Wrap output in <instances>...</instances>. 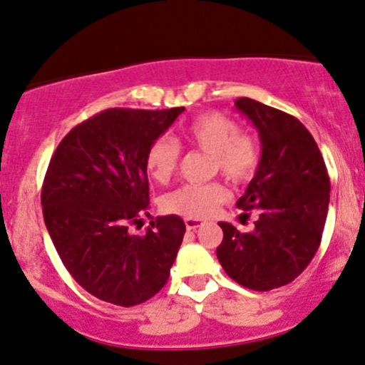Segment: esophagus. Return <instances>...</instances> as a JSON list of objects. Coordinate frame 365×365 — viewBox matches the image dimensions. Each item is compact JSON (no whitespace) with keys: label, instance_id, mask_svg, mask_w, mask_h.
<instances>
[{"label":"esophagus","instance_id":"obj_1","mask_svg":"<svg viewBox=\"0 0 365 365\" xmlns=\"http://www.w3.org/2000/svg\"><path fill=\"white\" fill-rule=\"evenodd\" d=\"M202 224H205V222H202L201 218H194V217H187L185 218V227L189 229V231H194V229L201 227Z\"/></svg>","mask_w":365,"mask_h":365}]
</instances>
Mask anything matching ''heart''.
<instances>
[{"mask_svg":"<svg viewBox=\"0 0 365 365\" xmlns=\"http://www.w3.org/2000/svg\"><path fill=\"white\" fill-rule=\"evenodd\" d=\"M190 147L212 153L213 171H220L234 183L248 182L260 163L257 141L243 134L240 124L218 112L194 117L182 131ZM180 163V147L170 138H157L145 155V168L153 182L166 183L175 175ZM229 199V190L222 183H185L160 199V208L183 217H205Z\"/></svg>","mask_w":365,"mask_h":365,"instance_id":"b5f03b06","label":"heart"}]
</instances>
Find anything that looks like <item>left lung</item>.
I'll list each match as a JSON object with an SVG mask.
<instances>
[{"label":"left lung","mask_w":365,"mask_h":365,"mask_svg":"<svg viewBox=\"0 0 365 365\" xmlns=\"http://www.w3.org/2000/svg\"><path fill=\"white\" fill-rule=\"evenodd\" d=\"M234 105L262 143L255 176L236 202L243 212L253 210L257 220L250 232L218 222L224 240L217 257L229 278L266 292L294 282L312 262L325 227L331 180L317 141L297 118L250 98Z\"/></svg>","instance_id":"1"}]
</instances>
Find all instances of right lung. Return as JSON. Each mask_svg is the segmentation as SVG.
<instances>
[{
    "mask_svg": "<svg viewBox=\"0 0 365 365\" xmlns=\"http://www.w3.org/2000/svg\"><path fill=\"white\" fill-rule=\"evenodd\" d=\"M108 108L73 128L53 152L41 206L52 243L82 289L112 304H141L170 278L185 224L157 217L147 232L129 225L148 215L145 155L183 112Z\"/></svg>",
    "mask_w": 365,
    "mask_h": 365,
    "instance_id": "1",
    "label": "right lung"
}]
</instances>
